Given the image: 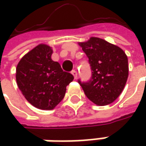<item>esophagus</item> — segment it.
I'll list each match as a JSON object with an SVG mask.
<instances>
[{
  "label": "esophagus",
  "instance_id": "obj_1",
  "mask_svg": "<svg viewBox=\"0 0 146 146\" xmlns=\"http://www.w3.org/2000/svg\"><path fill=\"white\" fill-rule=\"evenodd\" d=\"M72 74L73 75L74 78H77V77H78V73H77V71H75V70H73V71H72Z\"/></svg>",
  "mask_w": 146,
  "mask_h": 146
}]
</instances>
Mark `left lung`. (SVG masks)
<instances>
[{
    "instance_id": "8db88e82",
    "label": "left lung",
    "mask_w": 146,
    "mask_h": 146,
    "mask_svg": "<svg viewBox=\"0 0 146 146\" xmlns=\"http://www.w3.org/2000/svg\"><path fill=\"white\" fill-rule=\"evenodd\" d=\"M79 45L89 58L92 73L87 82L78 80L85 96L97 106L112 103L122 93L128 79L129 64L125 52L96 37Z\"/></svg>"
}]
</instances>
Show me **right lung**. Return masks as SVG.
<instances>
[{
  "instance_id": "obj_1",
  "label": "right lung",
  "mask_w": 146,
  "mask_h": 146,
  "mask_svg": "<svg viewBox=\"0 0 146 146\" xmlns=\"http://www.w3.org/2000/svg\"><path fill=\"white\" fill-rule=\"evenodd\" d=\"M52 49L40 44L28 52L16 68V80L26 100L42 110H52L64 98L73 76L51 60Z\"/></svg>"
}]
</instances>
